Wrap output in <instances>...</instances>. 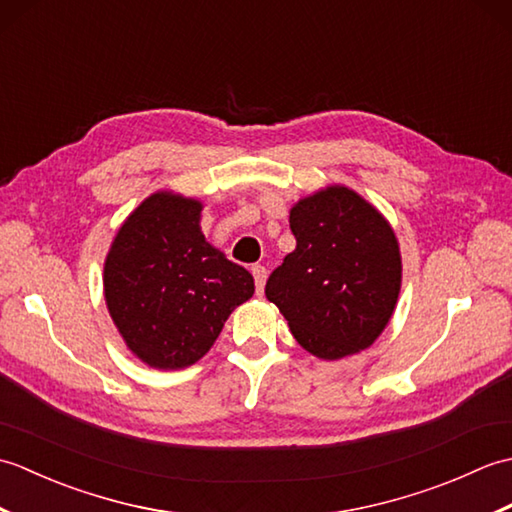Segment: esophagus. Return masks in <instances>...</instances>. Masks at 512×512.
I'll return each mask as SVG.
<instances>
[{
	"label": "esophagus",
	"mask_w": 512,
	"mask_h": 512,
	"mask_svg": "<svg viewBox=\"0 0 512 512\" xmlns=\"http://www.w3.org/2000/svg\"><path fill=\"white\" fill-rule=\"evenodd\" d=\"M253 270V277H255V286H257V295H262L264 292V286H266V279H268V270L264 266H253L250 268Z\"/></svg>",
	"instance_id": "obj_1"
}]
</instances>
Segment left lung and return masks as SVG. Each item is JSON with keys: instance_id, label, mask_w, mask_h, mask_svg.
Masks as SVG:
<instances>
[{"instance_id": "left-lung-1", "label": "left lung", "mask_w": 512, "mask_h": 512, "mask_svg": "<svg viewBox=\"0 0 512 512\" xmlns=\"http://www.w3.org/2000/svg\"><path fill=\"white\" fill-rule=\"evenodd\" d=\"M297 248L266 281V299L297 343L323 361L367 350L396 310L402 259L394 228L345 184L314 191L290 209Z\"/></svg>"}]
</instances>
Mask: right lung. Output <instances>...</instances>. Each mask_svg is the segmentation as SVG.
<instances>
[{"mask_svg": "<svg viewBox=\"0 0 512 512\" xmlns=\"http://www.w3.org/2000/svg\"><path fill=\"white\" fill-rule=\"evenodd\" d=\"M202 209L182 193H151L107 250V310L127 350L154 369L198 363L255 292L253 275L206 242Z\"/></svg>", "mask_w": 512, "mask_h": 512, "instance_id": "right-lung-1", "label": "right lung"}]
</instances>
